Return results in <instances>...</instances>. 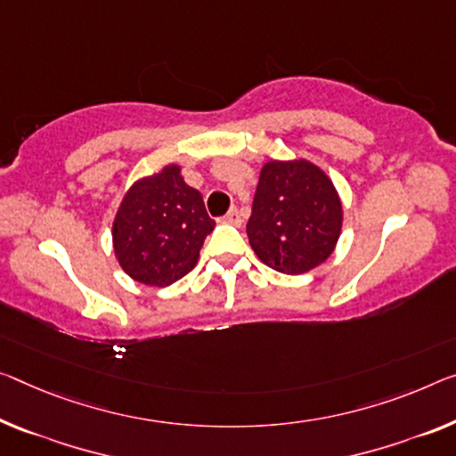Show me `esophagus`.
Listing matches in <instances>:
<instances>
[{
  "label": "esophagus",
  "mask_w": 456,
  "mask_h": 456,
  "mask_svg": "<svg viewBox=\"0 0 456 456\" xmlns=\"http://www.w3.org/2000/svg\"><path fill=\"white\" fill-rule=\"evenodd\" d=\"M222 222H226V224H234V226H240L242 224V218H240V214H238V208H230L228 209V214L224 216L222 218Z\"/></svg>",
  "instance_id": "1"
}]
</instances>
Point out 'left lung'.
<instances>
[{
  "instance_id": "obj_1",
  "label": "left lung",
  "mask_w": 456,
  "mask_h": 456,
  "mask_svg": "<svg viewBox=\"0 0 456 456\" xmlns=\"http://www.w3.org/2000/svg\"><path fill=\"white\" fill-rule=\"evenodd\" d=\"M342 204L328 175L310 160H269L258 177L247 234L256 256L279 273L301 275L332 255Z\"/></svg>"
}]
</instances>
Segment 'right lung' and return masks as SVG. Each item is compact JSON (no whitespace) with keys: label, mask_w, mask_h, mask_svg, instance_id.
<instances>
[{"label":"right lung","mask_w":456,"mask_h":456,"mask_svg":"<svg viewBox=\"0 0 456 456\" xmlns=\"http://www.w3.org/2000/svg\"><path fill=\"white\" fill-rule=\"evenodd\" d=\"M214 226L201 193L181 177V167L167 165L126 191L111 226L116 258L134 281L167 287L198 265Z\"/></svg>","instance_id":"obj_1"}]
</instances>
